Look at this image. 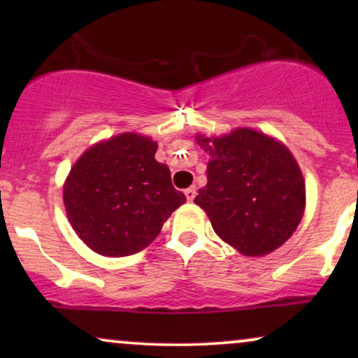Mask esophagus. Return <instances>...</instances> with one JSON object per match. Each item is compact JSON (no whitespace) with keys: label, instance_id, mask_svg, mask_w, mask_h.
I'll use <instances>...</instances> for the list:
<instances>
[{"label":"esophagus","instance_id":"1","mask_svg":"<svg viewBox=\"0 0 358 358\" xmlns=\"http://www.w3.org/2000/svg\"><path fill=\"white\" fill-rule=\"evenodd\" d=\"M195 195H196L195 187H190V188H187V190H185V196H187L188 202H193V199H195Z\"/></svg>","mask_w":358,"mask_h":358}]
</instances>
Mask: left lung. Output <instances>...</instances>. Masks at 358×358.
<instances>
[{"label":"left lung","instance_id":"8db88e82","mask_svg":"<svg viewBox=\"0 0 358 358\" xmlns=\"http://www.w3.org/2000/svg\"><path fill=\"white\" fill-rule=\"evenodd\" d=\"M207 151V185L195 203L222 241L244 256L281 248L301 222L305 178L291 151L278 139L249 127L220 138L196 136Z\"/></svg>","mask_w":358,"mask_h":358}]
</instances>
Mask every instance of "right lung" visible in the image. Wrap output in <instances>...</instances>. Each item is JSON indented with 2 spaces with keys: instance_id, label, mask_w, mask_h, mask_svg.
Instances as JSON below:
<instances>
[{
  "instance_id": "obj_1",
  "label": "right lung",
  "mask_w": 358,
  "mask_h": 358,
  "mask_svg": "<svg viewBox=\"0 0 358 358\" xmlns=\"http://www.w3.org/2000/svg\"><path fill=\"white\" fill-rule=\"evenodd\" d=\"M158 143L122 133L89 148L64 183V203L77 236L101 256L136 254L187 202L170 170L155 159Z\"/></svg>"
}]
</instances>
